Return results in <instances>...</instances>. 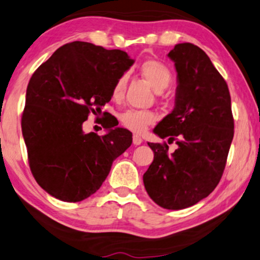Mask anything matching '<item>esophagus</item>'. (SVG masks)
Here are the masks:
<instances>
[{
    "label": "esophagus",
    "instance_id": "34e87169",
    "mask_svg": "<svg viewBox=\"0 0 260 260\" xmlns=\"http://www.w3.org/2000/svg\"><path fill=\"white\" fill-rule=\"evenodd\" d=\"M143 143V139L139 136H133V144L134 145H140Z\"/></svg>",
    "mask_w": 260,
    "mask_h": 260
}]
</instances>
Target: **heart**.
<instances>
[{
    "mask_svg": "<svg viewBox=\"0 0 260 260\" xmlns=\"http://www.w3.org/2000/svg\"><path fill=\"white\" fill-rule=\"evenodd\" d=\"M140 73L147 83L156 91H163L172 83V72L166 64L157 60H147L140 66ZM127 86V75L123 74L115 81L113 86V97L115 100L122 98ZM156 114L149 110H127L121 114L120 121L123 127L134 133H143L156 122Z\"/></svg>",
    "mask_w": 260,
    "mask_h": 260,
    "instance_id": "b5f03b06",
    "label": "heart"
}]
</instances>
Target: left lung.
I'll return each mask as SVG.
<instances>
[{
  "instance_id": "left-lung-1",
  "label": "left lung",
  "mask_w": 260,
  "mask_h": 260,
  "mask_svg": "<svg viewBox=\"0 0 260 260\" xmlns=\"http://www.w3.org/2000/svg\"><path fill=\"white\" fill-rule=\"evenodd\" d=\"M168 56L177 72L175 108L154 127L167 143H147L153 162L144 174L147 194L157 205L181 210L206 198L223 175L234 137L228 85L205 51L190 43L176 44Z\"/></svg>"
}]
</instances>
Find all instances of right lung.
<instances>
[{"label": "right lung", "instance_id": "add662e5", "mask_svg": "<svg viewBox=\"0 0 260 260\" xmlns=\"http://www.w3.org/2000/svg\"><path fill=\"white\" fill-rule=\"evenodd\" d=\"M133 63L122 50L77 41L32 74L21 129L32 175L50 196L70 203L88 198L131 146L132 133L110 115L103 117L108 133L102 137L84 133L83 123L111 100L115 81Z\"/></svg>", "mask_w": 260, "mask_h": 260}]
</instances>
